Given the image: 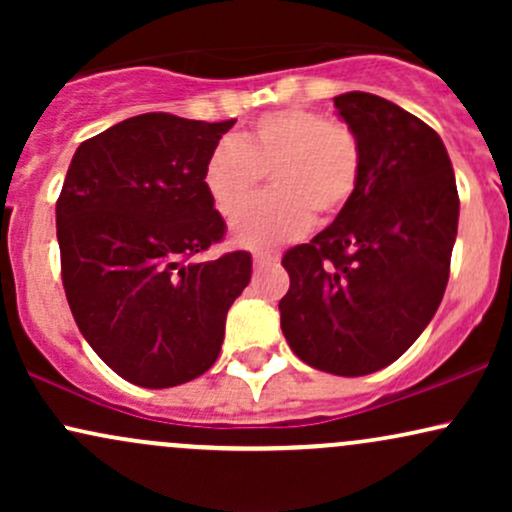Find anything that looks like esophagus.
I'll list each match as a JSON object with an SVG mask.
<instances>
[{
	"mask_svg": "<svg viewBox=\"0 0 512 512\" xmlns=\"http://www.w3.org/2000/svg\"><path fill=\"white\" fill-rule=\"evenodd\" d=\"M252 264H255V269L272 267V264H276V257H272V255H262V252H257V255L252 257Z\"/></svg>",
	"mask_w": 512,
	"mask_h": 512,
	"instance_id": "1",
	"label": "esophagus"
}]
</instances>
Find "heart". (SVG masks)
Returning a JSON list of instances; mask_svg holds the SVG:
<instances>
[{"instance_id":"obj_1","label":"heart","mask_w":512,"mask_h":512,"mask_svg":"<svg viewBox=\"0 0 512 512\" xmlns=\"http://www.w3.org/2000/svg\"><path fill=\"white\" fill-rule=\"evenodd\" d=\"M272 195L233 226V243L272 250L317 221L342 214L361 180V144L346 122L317 110L286 108L262 115L243 137L221 142L204 163V190L223 219H236L260 195Z\"/></svg>"}]
</instances>
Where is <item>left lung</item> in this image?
<instances>
[{"mask_svg": "<svg viewBox=\"0 0 512 512\" xmlns=\"http://www.w3.org/2000/svg\"><path fill=\"white\" fill-rule=\"evenodd\" d=\"M334 108L361 144V180L325 231L284 255L279 313L301 361L356 378L397 361L436 315L460 197L436 129L373 93H342Z\"/></svg>", "mask_w": 512, "mask_h": 512, "instance_id": "8db88e82", "label": "left lung"}]
</instances>
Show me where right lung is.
I'll use <instances>...</instances> for the list:
<instances>
[{
	"label": "right lung",
	"mask_w": 512,
	"mask_h": 512,
	"mask_svg": "<svg viewBox=\"0 0 512 512\" xmlns=\"http://www.w3.org/2000/svg\"><path fill=\"white\" fill-rule=\"evenodd\" d=\"M236 120L144 113L76 149L57 199L69 308L127 383H190L219 358L226 313L250 284V252L192 262L226 233L204 163Z\"/></svg>",
	"instance_id": "add662e5"
}]
</instances>
